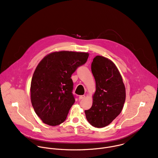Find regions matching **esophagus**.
<instances>
[{
  "mask_svg": "<svg viewBox=\"0 0 158 158\" xmlns=\"http://www.w3.org/2000/svg\"><path fill=\"white\" fill-rule=\"evenodd\" d=\"M84 98H85V96H84V95H81V96H79V100H81V99H84Z\"/></svg>",
  "mask_w": 158,
  "mask_h": 158,
  "instance_id": "obj_1",
  "label": "esophagus"
}]
</instances>
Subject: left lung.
Wrapping results in <instances>:
<instances>
[{"instance_id":"obj_1","label":"left lung","mask_w":158,"mask_h":158,"mask_svg":"<svg viewBox=\"0 0 158 158\" xmlns=\"http://www.w3.org/2000/svg\"><path fill=\"white\" fill-rule=\"evenodd\" d=\"M96 81V92L91 109L85 110L89 124L98 128L110 124L121 113L126 99V88L115 64L97 56L91 64Z\"/></svg>"}]
</instances>
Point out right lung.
<instances>
[{"label":"right lung","mask_w":158,"mask_h":158,"mask_svg":"<svg viewBox=\"0 0 158 158\" xmlns=\"http://www.w3.org/2000/svg\"><path fill=\"white\" fill-rule=\"evenodd\" d=\"M87 52L58 51L39 63L31 84V100L42 122L55 126L62 123L75 102L71 75L84 64Z\"/></svg>","instance_id":"1"}]
</instances>
